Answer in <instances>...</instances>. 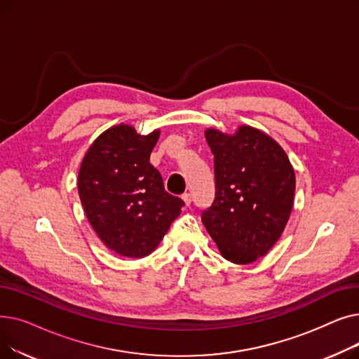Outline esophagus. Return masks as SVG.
Instances as JSON below:
<instances>
[{
  "label": "esophagus",
  "mask_w": 359,
  "mask_h": 359,
  "mask_svg": "<svg viewBox=\"0 0 359 359\" xmlns=\"http://www.w3.org/2000/svg\"><path fill=\"white\" fill-rule=\"evenodd\" d=\"M182 199L184 201V203H186V206H189L191 205V202H192V198H191V194H183L182 195Z\"/></svg>",
  "instance_id": "34e87169"
}]
</instances>
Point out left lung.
Wrapping results in <instances>:
<instances>
[{"label": "left lung", "instance_id": "1", "mask_svg": "<svg viewBox=\"0 0 359 359\" xmlns=\"http://www.w3.org/2000/svg\"><path fill=\"white\" fill-rule=\"evenodd\" d=\"M205 138L214 154L215 196L201 218L221 255L246 265L265 256L285 229L294 168L285 151L252 126L233 137L208 129Z\"/></svg>", "mask_w": 359, "mask_h": 359}]
</instances>
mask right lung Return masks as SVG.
Instances as JSON below:
<instances>
[{
    "instance_id": "1",
    "label": "right lung",
    "mask_w": 359,
    "mask_h": 359,
    "mask_svg": "<svg viewBox=\"0 0 359 359\" xmlns=\"http://www.w3.org/2000/svg\"><path fill=\"white\" fill-rule=\"evenodd\" d=\"M158 135L113 126L93 142L81 163L79 194L88 222L110 250L125 257L153 252L184 205L165 192L160 172L149 163Z\"/></svg>"
}]
</instances>
